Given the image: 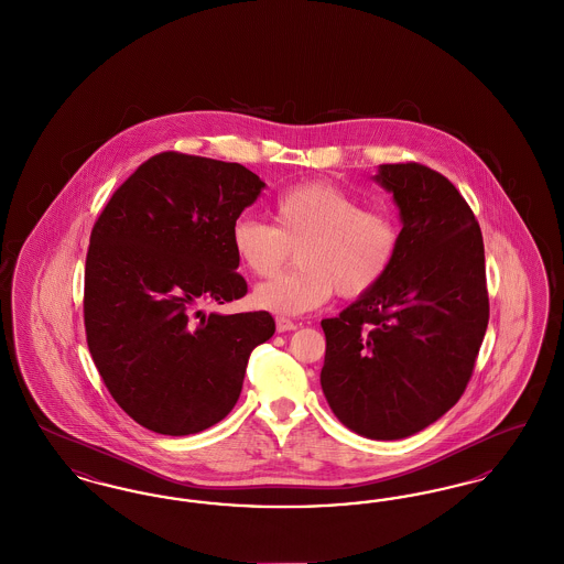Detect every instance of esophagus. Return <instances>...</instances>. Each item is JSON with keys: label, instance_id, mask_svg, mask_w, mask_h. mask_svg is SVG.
Instances as JSON below:
<instances>
[{"label": "esophagus", "instance_id": "34e87169", "mask_svg": "<svg viewBox=\"0 0 564 564\" xmlns=\"http://www.w3.org/2000/svg\"><path fill=\"white\" fill-rule=\"evenodd\" d=\"M274 323H276V332H292V329L297 327V325H295L292 319H288V317H276Z\"/></svg>", "mask_w": 564, "mask_h": 564}]
</instances>
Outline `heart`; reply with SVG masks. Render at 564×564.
Here are the masks:
<instances>
[{"mask_svg": "<svg viewBox=\"0 0 564 564\" xmlns=\"http://www.w3.org/2000/svg\"><path fill=\"white\" fill-rule=\"evenodd\" d=\"M274 226L241 217L230 228V247L242 270L267 279L283 269L295 249L297 269L253 292V304L281 315L319 308L334 292L361 297L393 269L402 224L387 207H364L349 189L308 182L283 189L272 203Z\"/></svg>", "mask_w": 564, "mask_h": 564, "instance_id": "obj_1", "label": "heart"}]
</instances>
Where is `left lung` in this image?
<instances>
[{
    "label": "left lung",
    "instance_id": "obj_1",
    "mask_svg": "<svg viewBox=\"0 0 564 564\" xmlns=\"http://www.w3.org/2000/svg\"><path fill=\"white\" fill-rule=\"evenodd\" d=\"M376 182L402 215L387 279L323 319L322 389L349 430L400 440L455 405L488 325L480 224L458 189L419 162L380 164Z\"/></svg>",
    "mask_w": 564,
    "mask_h": 564
}]
</instances>
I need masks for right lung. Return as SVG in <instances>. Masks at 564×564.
I'll use <instances>...</instances> for the list:
<instances>
[{"instance_id":"add662e5","label":"right lung","mask_w":564,"mask_h":564,"mask_svg":"<svg viewBox=\"0 0 564 564\" xmlns=\"http://www.w3.org/2000/svg\"><path fill=\"white\" fill-rule=\"evenodd\" d=\"M264 188L239 162L162 152L139 164L97 217L84 270V327L116 403L145 430L189 435L239 400L267 311L200 304L247 294L230 228Z\"/></svg>"}]
</instances>
